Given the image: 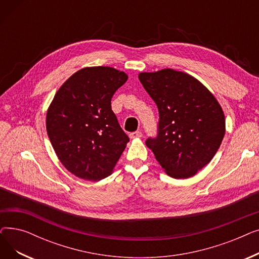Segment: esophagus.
Masks as SVG:
<instances>
[{
  "instance_id": "1",
  "label": "esophagus",
  "mask_w": 259,
  "mask_h": 259,
  "mask_svg": "<svg viewBox=\"0 0 259 259\" xmlns=\"http://www.w3.org/2000/svg\"><path fill=\"white\" fill-rule=\"evenodd\" d=\"M142 132H140V131H135V132H132V133H130L129 134V137H130V139H140V138H142Z\"/></svg>"
}]
</instances>
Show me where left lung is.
<instances>
[{
    "label": "left lung",
    "instance_id": "1",
    "mask_svg": "<svg viewBox=\"0 0 259 259\" xmlns=\"http://www.w3.org/2000/svg\"><path fill=\"white\" fill-rule=\"evenodd\" d=\"M139 78L155 102L158 134L148 139L161 168L173 179H189L208 165L226 132L223 108L194 76L170 68L141 72Z\"/></svg>",
    "mask_w": 259,
    "mask_h": 259
}]
</instances>
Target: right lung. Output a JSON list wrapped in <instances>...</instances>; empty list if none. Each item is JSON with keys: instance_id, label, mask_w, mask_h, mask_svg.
I'll return each instance as SVG.
<instances>
[{"instance_id": "obj_1", "label": "right lung", "mask_w": 259, "mask_h": 259, "mask_svg": "<svg viewBox=\"0 0 259 259\" xmlns=\"http://www.w3.org/2000/svg\"><path fill=\"white\" fill-rule=\"evenodd\" d=\"M124 71L86 67L68 78L48 108L46 129L63 166L77 178L101 181L110 175L129 138L111 109Z\"/></svg>"}]
</instances>
